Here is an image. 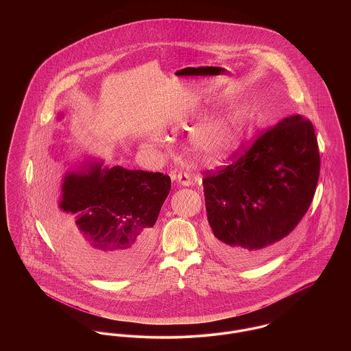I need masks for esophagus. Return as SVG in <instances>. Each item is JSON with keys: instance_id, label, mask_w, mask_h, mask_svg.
Instances as JSON below:
<instances>
[{"instance_id": "34e87169", "label": "esophagus", "mask_w": 351, "mask_h": 351, "mask_svg": "<svg viewBox=\"0 0 351 351\" xmlns=\"http://www.w3.org/2000/svg\"><path fill=\"white\" fill-rule=\"evenodd\" d=\"M176 180H178V183L184 185V186L192 185V179H191L189 173H186V172H179L178 176H176Z\"/></svg>"}]
</instances>
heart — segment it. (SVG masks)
I'll list each match as a JSON object with an SVG mask.
<instances>
[{
	"label": "heart",
	"instance_id": "heart-1",
	"mask_svg": "<svg viewBox=\"0 0 351 351\" xmlns=\"http://www.w3.org/2000/svg\"><path fill=\"white\" fill-rule=\"evenodd\" d=\"M245 133V119L232 114L205 122L191 134V143L202 160L216 162L226 158L241 145ZM152 141H158L154 138Z\"/></svg>",
	"mask_w": 351,
	"mask_h": 351
}]
</instances>
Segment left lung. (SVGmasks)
I'll use <instances>...</instances> for the list:
<instances>
[{
	"mask_svg": "<svg viewBox=\"0 0 351 351\" xmlns=\"http://www.w3.org/2000/svg\"><path fill=\"white\" fill-rule=\"evenodd\" d=\"M232 165L202 179L210 246L225 262L250 267L278 254L313 200L319 176L309 119L284 118Z\"/></svg>",
	"mask_w": 351,
	"mask_h": 351,
	"instance_id": "left-lung-1",
	"label": "left lung"
}]
</instances>
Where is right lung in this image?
I'll return each mask as SVG.
<instances>
[{"instance_id":"obj_1","label":"right lung","mask_w":351,"mask_h":351,"mask_svg":"<svg viewBox=\"0 0 351 351\" xmlns=\"http://www.w3.org/2000/svg\"><path fill=\"white\" fill-rule=\"evenodd\" d=\"M169 189L165 173L89 162L66 173L59 204L45 218L72 263L100 278L121 279L146 261Z\"/></svg>"}]
</instances>
